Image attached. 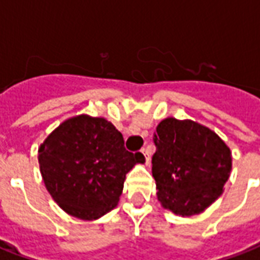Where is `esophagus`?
I'll use <instances>...</instances> for the list:
<instances>
[{"instance_id":"esophagus-1","label":"esophagus","mask_w":260,"mask_h":260,"mask_svg":"<svg viewBox=\"0 0 260 260\" xmlns=\"http://www.w3.org/2000/svg\"><path fill=\"white\" fill-rule=\"evenodd\" d=\"M142 154H143V157H145V164H149V152H147V149H142Z\"/></svg>"}]
</instances>
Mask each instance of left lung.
Segmentation results:
<instances>
[{"label": "left lung", "instance_id": "left-lung-1", "mask_svg": "<svg viewBox=\"0 0 260 260\" xmlns=\"http://www.w3.org/2000/svg\"><path fill=\"white\" fill-rule=\"evenodd\" d=\"M152 173L161 206L178 216L199 214L223 193L231 152L221 138L191 119H163L153 136Z\"/></svg>", "mask_w": 260, "mask_h": 260}]
</instances>
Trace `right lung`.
<instances>
[{"label":"right lung","instance_id":"add662e5","mask_svg":"<svg viewBox=\"0 0 260 260\" xmlns=\"http://www.w3.org/2000/svg\"><path fill=\"white\" fill-rule=\"evenodd\" d=\"M141 156L125 149L111 122L85 114L64 121L39 147L47 191L64 212L82 220H96L117 206L125 175Z\"/></svg>","mask_w":260,"mask_h":260}]
</instances>
